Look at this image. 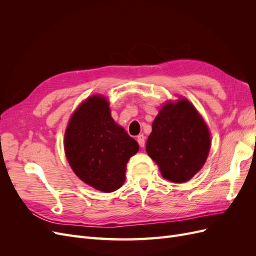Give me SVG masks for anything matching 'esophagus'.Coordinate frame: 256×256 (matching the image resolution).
<instances>
[{
    "instance_id": "obj_1",
    "label": "esophagus",
    "mask_w": 256,
    "mask_h": 256,
    "mask_svg": "<svg viewBox=\"0 0 256 256\" xmlns=\"http://www.w3.org/2000/svg\"><path fill=\"white\" fill-rule=\"evenodd\" d=\"M138 145H140L141 147H144V144H145V136H143V134H140L138 136Z\"/></svg>"
}]
</instances>
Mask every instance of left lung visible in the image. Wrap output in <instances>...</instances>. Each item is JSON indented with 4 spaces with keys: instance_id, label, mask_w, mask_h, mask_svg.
<instances>
[{
    "instance_id": "obj_1",
    "label": "left lung",
    "mask_w": 256,
    "mask_h": 256,
    "mask_svg": "<svg viewBox=\"0 0 256 256\" xmlns=\"http://www.w3.org/2000/svg\"><path fill=\"white\" fill-rule=\"evenodd\" d=\"M146 152L166 180L186 182L203 168L210 150L206 122L189 100L166 102L152 122Z\"/></svg>"
}]
</instances>
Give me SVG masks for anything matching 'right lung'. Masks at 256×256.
Returning a JSON list of instances; mask_svg holds the SVG:
<instances>
[{"mask_svg":"<svg viewBox=\"0 0 256 256\" xmlns=\"http://www.w3.org/2000/svg\"><path fill=\"white\" fill-rule=\"evenodd\" d=\"M109 102L88 97L69 120L64 148L76 175L102 192L120 189L126 180L127 162L138 144L111 118Z\"/></svg>","mask_w":256,"mask_h":256,"instance_id":"1","label":"right lung"}]
</instances>
